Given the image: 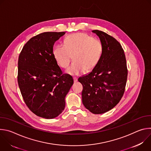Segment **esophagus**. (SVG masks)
<instances>
[{
	"instance_id": "34e87169",
	"label": "esophagus",
	"mask_w": 151,
	"mask_h": 151,
	"mask_svg": "<svg viewBox=\"0 0 151 151\" xmlns=\"http://www.w3.org/2000/svg\"><path fill=\"white\" fill-rule=\"evenodd\" d=\"M73 81H74V82H77V81H78V78H77L76 77H73Z\"/></svg>"
}]
</instances>
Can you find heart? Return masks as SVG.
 I'll use <instances>...</instances> for the list:
<instances>
[{
    "instance_id": "heart-1",
    "label": "heart",
    "mask_w": 151,
    "mask_h": 151,
    "mask_svg": "<svg viewBox=\"0 0 151 151\" xmlns=\"http://www.w3.org/2000/svg\"><path fill=\"white\" fill-rule=\"evenodd\" d=\"M102 52L100 41L90 36L77 33L68 36L63 45H57L53 50L54 57L58 65L67 69L73 58L72 66L67 73L78 75L83 72L92 70L97 64Z\"/></svg>"
}]
</instances>
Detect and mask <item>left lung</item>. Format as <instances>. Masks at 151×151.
<instances>
[{
	"mask_svg": "<svg viewBox=\"0 0 151 151\" xmlns=\"http://www.w3.org/2000/svg\"><path fill=\"white\" fill-rule=\"evenodd\" d=\"M100 38L102 52L88 74L80 77L83 86L82 103L91 112L101 114L110 111L122 97L128 70L125 55L119 42L100 30H93Z\"/></svg>",
	"mask_w": 151,
	"mask_h": 151,
	"instance_id": "left-lung-1",
	"label": "left lung"
}]
</instances>
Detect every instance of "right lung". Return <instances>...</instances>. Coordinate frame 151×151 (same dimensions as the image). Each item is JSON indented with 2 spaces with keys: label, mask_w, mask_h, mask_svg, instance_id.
I'll return each mask as SVG.
<instances>
[{
  "label": "right lung",
  "mask_w": 151,
  "mask_h": 151,
  "mask_svg": "<svg viewBox=\"0 0 151 151\" xmlns=\"http://www.w3.org/2000/svg\"><path fill=\"white\" fill-rule=\"evenodd\" d=\"M65 32H44L32 37L18 61V83L29 109L38 116L52 119L65 107V97L73 83L63 73L53 54L54 43Z\"/></svg>",
  "instance_id": "right-lung-1"
}]
</instances>
